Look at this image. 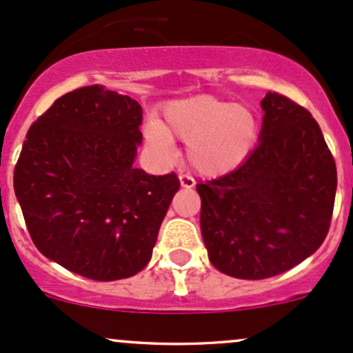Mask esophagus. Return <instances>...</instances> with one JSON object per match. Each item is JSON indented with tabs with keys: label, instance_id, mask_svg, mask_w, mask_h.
<instances>
[{
	"label": "esophagus",
	"instance_id": "34e87169",
	"mask_svg": "<svg viewBox=\"0 0 353 353\" xmlns=\"http://www.w3.org/2000/svg\"><path fill=\"white\" fill-rule=\"evenodd\" d=\"M180 185L183 188H192L195 185V180L188 173H180Z\"/></svg>",
	"mask_w": 353,
	"mask_h": 353
}]
</instances>
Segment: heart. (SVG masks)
Wrapping results in <instances>:
<instances>
[{
	"label": "heart",
	"instance_id": "1",
	"mask_svg": "<svg viewBox=\"0 0 353 353\" xmlns=\"http://www.w3.org/2000/svg\"><path fill=\"white\" fill-rule=\"evenodd\" d=\"M259 130L251 108L202 94L168 102L163 121L151 124L148 136L168 158L175 154L173 138L187 143L193 168L205 176H221L248 160Z\"/></svg>",
	"mask_w": 353,
	"mask_h": 353
}]
</instances>
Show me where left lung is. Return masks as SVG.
Here are the masks:
<instances>
[{
  "instance_id": "1",
  "label": "left lung",
  "mask_w": 353,
  "mask_h": 353,
  "mask_svg": "<svg viewBox=\"0 0 353 353\" xmlns=\"http://www.w3.org/2000/svg\"><path fill=\"white\" fill-rule=\"evenodd\" d=\"M259 145L234 172L196 185L208 259L239 279L278 276L328 234L336 166L320 126L278 92L261 101Z\"/></svg>"
}]
</instances>
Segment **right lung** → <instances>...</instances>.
Returning <instances> with one entry per match:
<instances>
[{
	"mask_svg": "<svg viewBox=\"0 0 353 353\" xmlns=\"http://www.w3.org/2000/svg\"><path fill=\"white\" fill-rule=\"evenodd\" d=\"M143 109L102 85L59 97L28 130L14 193L37 249L94 281L131 278L150 263L180 188L175 173L134 168Z\"/></svg>",
	"mask_w": 353,
	"mask_h": 353,
	"instance_id": "1",
	"label": "right lung"
}]
</instances>
